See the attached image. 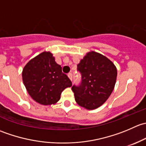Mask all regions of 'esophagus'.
<instances>
[{
    "label": "esophagus",
    "instance_id": "34e87169",
    "mask_svg": "<svg viewBox=\"0 0 146 146\" xmlns=\"http://www.w3.org/2000/svg\"><path fill=\"white\" fill-rule=\"evenodd\" d=\"M68 78L70 79V80L72 81V80H73V74L70 73H68Z\"/></svg>",
    "mask_w": 146,
    "mask_h": 146
}]
</instances>
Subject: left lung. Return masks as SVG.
<instances>
[{"label":"left lung","mask_w":146,"mask_h":146,"mask_svg":"<svg viewBox=\"0 0 146 146\" xmlns=\"http://www.w3.org/2000/svg\"><path fill=\"white\" fill-rule=\"evenodd\" d=\"M80 85L72 87L78 104L87 110L102 105L114 88L117 70L109 58L95 51L88 52L78 64Z\"/></svg>","instance_id":"8db88e82"}]
</instances>
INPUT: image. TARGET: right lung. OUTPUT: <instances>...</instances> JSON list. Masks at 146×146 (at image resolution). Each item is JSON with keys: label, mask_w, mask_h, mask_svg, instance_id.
<instances>
[{"label": "right lung", "mask_w": 146, "mask_h": 146, "mask_svg": "<svg viewBox=\"0 0 146 146\" xmlns=\"http://www.w3.org/2000/svg\"><path fill=\"white\" fill-rule=\"evenodd\" d=\"M23 80L31 98L43 105L56 104L64 90L72 86L70 80L49 51L41 53L25 65Z\"/></svg>", "instance_id": "add662e5"}]
</instances>
